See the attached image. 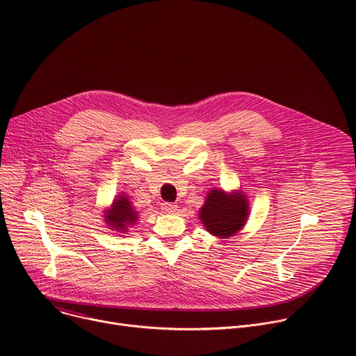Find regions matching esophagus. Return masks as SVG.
Listing matches in <instances>:
<instances>
[{"mask_svg":"<svg viewBox=\"0 0 356 356\" xmlns=\"http://www.w3.org/2000/svg\"><path fill=\"white\" fill-rule=\"evenodd\" d=\"M162 210L165 213H175L177 210V206L175 204V202H163L162 204Z\"/></svg>","mask_w":356,"mask_h":356,"instance_id":"34e87169","label":"esophagus"}]
</instances>
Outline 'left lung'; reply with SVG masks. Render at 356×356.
<instances>
[{"instance_id": "obj_1", "label": "left lung", "mask_w": 356, "mask_h": 356, "mask_svg": "<svg viewBox=\"0 0 356 356\" xmlns=\"http://www.w3.org/2000/svg\"><path fill=\"white\" fill-rule=\"evenodd\" d=\"M249 217V201L245 193L222 188L209 191L204 204L198 211V218L211 235L227 239L236 235Z\"/></svg>"}]
</instances>
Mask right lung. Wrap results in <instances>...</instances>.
Listing matches in <instances>:
<instances>
[{
	"label": "right lung",
	"mask_w": 356,
	"mask_h": 356,
	"mask_svg": "<svg viewBox=\"0 0 356 356\" xmlns=\"http://www.w3.org/2000/svg\"><path fill=\"white\" fill-rule=\"evenodd\" d=\"M103 218L108 229L127 234L129 232L128 229L136 224L139 213L132 206L128 195L118 194L115 200H113L111 206L104 210Z\"/></svg>",
	"instance_id": "obj_1"
}]
</instances>
